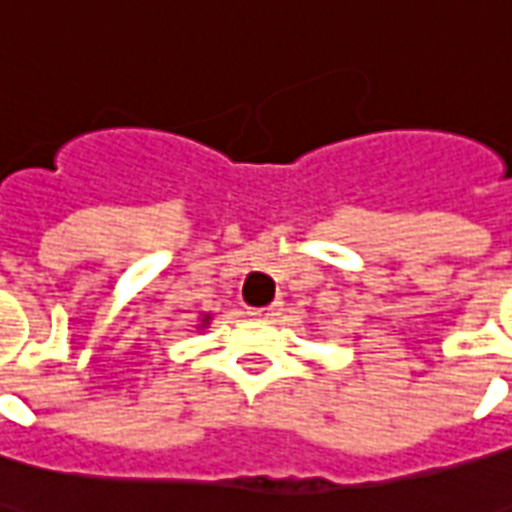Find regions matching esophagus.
I'll list each match as a JSON object with an SVG mask.
<instances>
[{
    "label": "esophagus",
    "instance_id": "obj_1",
    "mask_svg": "<svg viewBox=\"0 0 512 512\" xmlns=\"http://www.w3.org/2000/svg\"><path fill=\"white\" fill-rule=\"evenodd\" d=\"M249 314H252V317H260V320H276V317L282 314V304L276 301V304L263 306V309H252Z\"/></svg>",
    "mask_w": 512,
    "mask_h": 512
}]
</instances>
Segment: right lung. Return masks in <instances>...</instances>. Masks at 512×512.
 <instances>
[{
	"mask_svg": "<svg viewBox=\"0 0 512 512\" xmlns=\"http://www.w3.org/2000/svg\"><path fill=\"white\" fill-rule=\"evenodd\" d=\"M208 323H211V314H203V320H200V325H198V328H206Z\"/></svg>",
	"mask_w": 512,
	"mask_h": 512,
	"instance_id": "1",
	"label": "right lung"
}]
</instances>
